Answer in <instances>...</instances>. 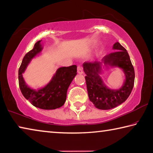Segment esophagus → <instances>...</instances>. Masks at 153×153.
Wrapping results in <instances>:
<instances>
[{
  "instance_id": "obj_1",
  "label": "esophagus",
  "mask_w": 153,
  "mask_h": 153,
  "mask_svg": "<svg viewBox=\"0 0 153 153\" xmlns=\"http://www.w3.org/2000/svg\"><path fill=\"white\" fill-rule=\"evenodd\" d=\"M77 73L79 74H83V68L82 66H77Z\"/></svg>"
}]
</instances>
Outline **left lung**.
Wrapping results in <instances>:
<instances>
[{
  "instance_id": "obj_1",
  "label": "left lung",
  "mask_w": 153,
  "mask_h": 153,
  "mask_svg": "<svg viewBox=\"0 0 153 153\" xmlns=\"http://www.w3.org/2000/svg\"><path fill=\"white\" fill-rule=\"evenodd\" d=\"M113 49L116 51L104 56L102 62L95 61L83 63L89 99L100 110L112 109L123 103L128 98L134 84V69L126 49L116 42ZM103 64L107 68L117 67L123 69L126 79L120 89L113 90L105 85L99 76Z\"/></svg>"
}]
</instances>
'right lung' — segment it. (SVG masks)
Returning <instances> with one entry per match:
<instances>
[{
	"label": "right lung",
	"mask_w": 153,
	"mask_h": 153,
	"mask_svg": "<svg viewBox=\"0 0 153 153\" xmlns=\"http://www.w3.org/2000/svg\"><path fill=\"white\" fill-rule=\"evenodd\" d=\"M41 41L35 44L34 48L25 55L19 69V84L21 93L34 106L43 110H54L64 104L69 85L77 75V66L57 69L52 79L45 87L35 90L26 84L23 74L33 58L42 51Z\"/></svg>",
	"instance_id": "obj_1"
}]
</instances>
